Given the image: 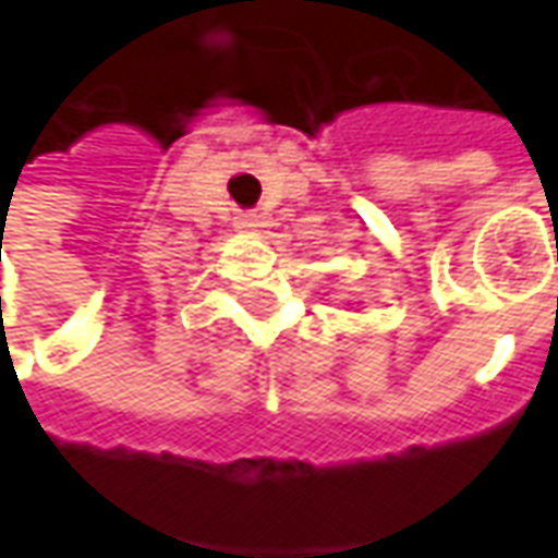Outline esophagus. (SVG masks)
<instances>
[{
    "mask_svg": "<svg viewBox=\"0 0 558 558\" xmlns=\"http://www.w3.org/2000/svg\"><path fill=\"white\" fill-rule=\"evenodd\" d=\"M232 227L239 232H259L266 227V220H263V215H256V211H242L239 218L232 220Z\"/></svg>",
    "mask_w": 558,
    "mask_h": 558,
    "instance_id": "34e87169",
    "label": "esophagus"
}]
</instances>
